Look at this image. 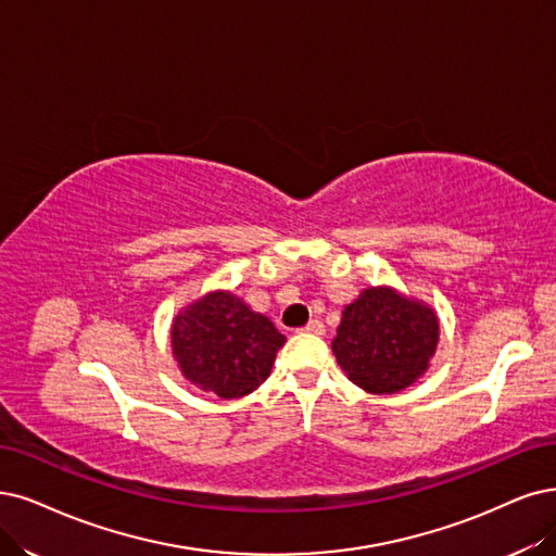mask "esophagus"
<instances>
[{"instance_id":"esophagus-1","label":"esophagus","mask_w":556,"mask_h":556,"mask_svg":"<svg viewBox=\"0 0 556 556\" xmlns=\"http://www.w3.org/2000/svg\"><path fill=\"white\" fill-rule=\"evenodd\" d=\"M300 332H304V334H316V337H323L325 334V325L320 323V320H309L306 323Z\"/></svg>"}]
</instances>
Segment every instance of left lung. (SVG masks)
<instances>
[{
  "label": "left lung",
  "instance_id": "obj_1",
  "mask_svg": "<svg viewBox=\"0 0 556 556\" xmlns=\"http://www.w3.org/2000/svg\"><path fill=\"white\" fill-rule=\"evenodd\" d=\"M440 341L438 314L389 286H371L345 304L332 341L339 366L368 394H399L430 366Z\"/></svg>",
  "mask_w": 556,
  "mask_h": 556
}]
</instances>
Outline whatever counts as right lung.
Masks as SVG:
<instances>
[{
  "instance_id": "add662e5",
  "label": "right lung",
  "mask_w": 556,
  "mask_h": 556,
  "mask_svg": "<svg viewBox=\"0 0 556 556\" xmlns=\"http://www.w3.org/2000/svg\"><path fill=\"white\" fill-rule=\"evenodd\" d=\"M283 343L270 318L229 291L188 304L172 325V351L182 376L219 399L252 394L270 376Z\"/></svg>"
}]
</instances>
